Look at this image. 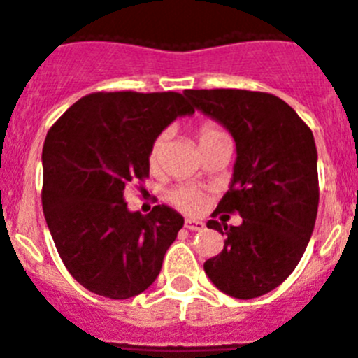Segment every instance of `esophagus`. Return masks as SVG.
<instances>
[{"instance_id": "34e87169", "label": "esophagus", "mask_w": 358, "mask_h": 358, "mask_svg": "<svg viewBox=\"0 0 358 358\" xmlns=\"http://www.w3.org/2000/svg\"><path fill=\"white\" fill-rule=\"evenodd\" d=\"M185 227L189 229V231H203L204 224L201 220H196V218H187Z\"/></svg>"}]
</instances>
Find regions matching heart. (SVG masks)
<instances>
[{
    "label": "heart",
    "mask_w": 358,
    "mask_h": 358,
    "mask_svg": "<svg viewBox=\"0 0 358 358\" xmlns=\"http://www.w3.org/2000/svg\"><path fill=\"white\" fill-rule=\"evenodd\" d=\"M220 136H224V133H222L218 127H215L213 124H204V126L199 129V133H197L199 147H203V145L210 143V141L217 140V138ZM164 141H166V136L164 134H161V136L155 138V141L152 143L150 154H148V162H150V166H157L159 161H161L162 150H164ZM169 197H171L173 203H175L178 208H182V210L196 211L199 210L201 206L199 192H196L194 189H189V187H182V189L173 190Z\"/></svg>",
    "instance_id": "heart-1"
}]
</instances>
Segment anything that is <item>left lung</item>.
<instances>
[{"instance_id": "8db88e82", "label": "left lung", "mask_w": 358, "mask_h": 358, "mask_svg": "<svg viewBox=\"0 0 358 358\" xmlns=\"http://www.w3.org/2000/svg\"><path fill=\"white\" fill-rule=\"evenodd\" d=\"M194 108L231 133L236 162L217 211H238L239 225L208 220L225 236L204 262L218 290L253 299L282 285L310 243L318 210L317 147L310 127L283 99L239 89L185 91Z\"/></svg>"}]
</instances>
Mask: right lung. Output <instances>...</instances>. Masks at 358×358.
Returning a JSON list of instances; mask_svg holds the SVG:
<instances>
[{
  "mask_svg": "<svg viewBox=\"0 0 358 358\" xmlns=\"http://www.w3.org/2000/svg\"><path fill=\"white\" fill-rule=\"evenodd\" d=\"M178 92H96L69 106L45 138L41 204L69 275L87 290L129 299L161 273L183 217L166 204L131 211L124 189L150 171L152 143L192 115Z\"/></svg>",
  "mask_w": 358,
  "mask_h": 358,
  "instance_id": "add662e5",
  "label": "right lung"
}]
</instances>
